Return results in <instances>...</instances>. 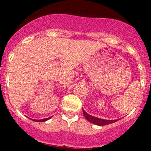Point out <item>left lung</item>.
Here are the masks:
<instances>
[{"label":"left lung","mask_w":151,"mask_h":151,"mask_svg":"<svg viewBox=\"0 0 151 151\" xmlns=\"http://www.w3.org/2000/svg\"><path fill=\"white\" fill-rule=\"evenodd\" d=\"M83 115L90 123H92L93 124L97 125V126H106V125L110 124V123H115L116 121H118V120H104V119H101V118H96V117L92 116V115H89V114L87 113L83 109Z\"/></svg>","instance_id":"1"}]
</instances>
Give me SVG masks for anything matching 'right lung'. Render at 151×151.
Masks as SVG:
<instances>
[{
  "label": "right lung",
  "mask_w": 151,
  "mask_h": 151,
  "mask_svg": "<svg viewBox=\"0 0 151 151\" xmlns=\"http://www.w3.org/2000/svg\"><path fill=\"white\" fill-rule=\"evenodd\" d=\"M51 118V117H50V118H45V119H41V120H35V119H32L33 121H36V122H45V121H48L49 119H50Z\"/></svg>",
  "instance_id": "right-lung-1"
}]
</instances>
